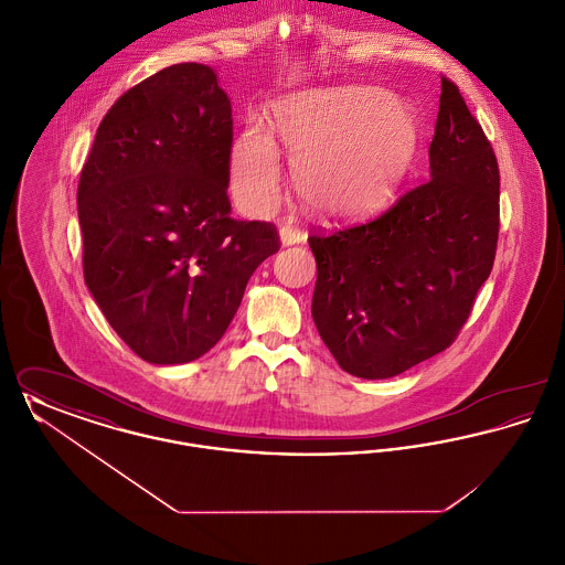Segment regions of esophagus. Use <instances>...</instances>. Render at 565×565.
Wrapping results in <instances>:
<instances>
[{
	"instance_id": "esophagus-1",
	"label": "esophagus",
	"mask_w": 565,
	"mask_h": 565,
	"mask_svg": "<svg viewBox=\"0 0 565 565\" xmlns=\"http://www.w3.org/2000/svg\"><path fill=\"white\" fill-rule=\"evenodd\" d=\"M279 239H281V245H295V243H305L307 237H305L302 231H298L295 226L286 224V226L279 228Z\"/></svg>"
}]
</instances>
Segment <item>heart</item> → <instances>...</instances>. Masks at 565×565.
Returning a JSON list of instances; mask_svg holds the SVG:
<instances>
[{
  "instance_id": "obj_1",
  "label": "heart",
  "mask_w": 565,
  "mask_h": 565,
  "mask_svg": "<svg viewBox=\"0 0 565 565\" xmlns=\"http://www.w3.org/2000/svg\"><path fill=\"white\" fill-rule=\"evenodd\" d=\"M273 131L295 162L305 203L332 220L373 214L403 182L419 141L415 108L369 86L309 90L279 102ZM228 180L245 210H270L284 184L269 131L245 125L228 152Z\"/></svg>"
}]
</instances>
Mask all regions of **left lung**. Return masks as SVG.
Returning a JSON list of instances; mask_svg holds the SVG:
<instances>
[{
	"label": "left lung",
	"mask_w": 565,
	"mask_h": 565,
	"mask_svg": "<svg viewBox=\"0 0 565 565\" xmlns=\"http://www.w3.org/2000/svg\"><path fill=\"white\" fill-rule=\"evenodd\" d=\"M430 180L373 222L311 235V316L339 366L390 379L447 350L493 267L500 171L459 88L443 76Z\"/></svg>",
	"instance_id": "8db88e82"
}]
</instances>
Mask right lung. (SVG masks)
I'll use <instances>...</instances> for the list:
<instances>
[{
  "instance_id": "1",
  "label": "right lung",
  "mask_w": 565,
  "mask_h": 565,
  "mask_svg": "<svg viewBox=\"0 0 565 565\" xmlns=\"http://www.w3.org/2000/svg\"><path fill=\"white\" fill-rule=\"evenodd\" d=\"M231 102L214 70L178 63L129 88L102 120L78 184L84 281L150 364L214 348L256 267L269 222L231 217Z\"/></svg>"
}]
</instances>
